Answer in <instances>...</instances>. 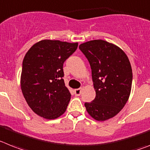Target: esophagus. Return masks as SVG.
I'll return each mask as SVG.
<instances>
[{"mask_svg":"<svg viewBox=\"0 0 150 150\" xmlns=\"http://www.w3.org/2000/svg\"><path fill=\"white\" fill-rule=\"evenodd\" d=\"M82 93V89L81 88H79V89H74V94L76 95V96H79Z\"/></svg>","mask_w":150,"mask_h":150,"instance_id":"esophagus-1","label":"esophagus"}]
</instances>
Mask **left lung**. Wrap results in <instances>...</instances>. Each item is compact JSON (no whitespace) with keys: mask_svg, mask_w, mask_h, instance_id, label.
Here are the masks:
<instances>
[{"mask_svg":"<svg viewBox=\"0 0 150 150\" xmlns=\"http://www.w3.org/2000/svg\"><path fill=\"white\" fill-rule=\"evenodd\" d=\"M79 48L92 70L96 98L86 102L90 116L97 121L112 118L124 108L130 96L133 74L126 54L104 40L85 42Z\"/></svg>","mask_w":150,"mask_h":150,"instance_id":"8db88e82","label":"left lung"}]
</instances>
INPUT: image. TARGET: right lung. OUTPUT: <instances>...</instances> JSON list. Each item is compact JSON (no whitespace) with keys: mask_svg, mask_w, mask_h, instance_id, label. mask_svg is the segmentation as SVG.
I'll return each mask as SVG.
<instances>
[{"mask_svg":"<svg viewBox=\"0 0 150 150\" xmlns=\"http://www.w3.org/2000/svg\"><path fill=\"white\" fill-rule=\"evenodd\" d=\"M78 43L42 40L32 46L23 61L21 89L33 112L46 119L64 113L70 100L64 81V63Z\"/></svg>","mask_w":150,"mask_h":150,"instance_id":"right-lung-1","label":"right lung"}]
</instances>
